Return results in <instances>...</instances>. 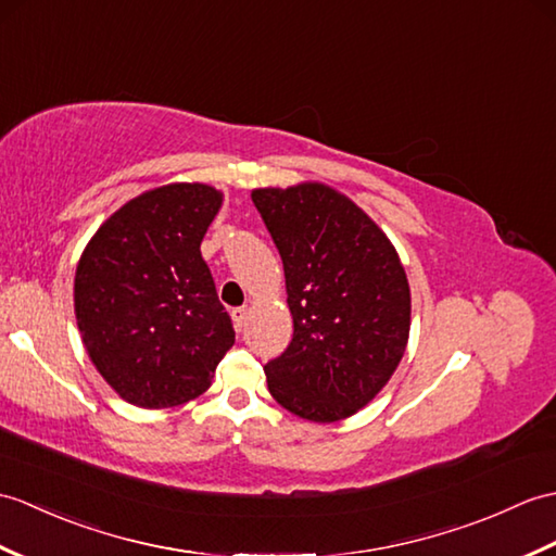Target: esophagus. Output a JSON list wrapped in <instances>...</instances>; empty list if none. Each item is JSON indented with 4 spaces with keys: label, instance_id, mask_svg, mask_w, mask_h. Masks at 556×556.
<instances>
[{
    "label": "esophagus",
    "instance_id": "34e87169",
    "mask_svg": "<svg viewBox=\"0 0 556 556\" xmlns=\"http://www.w3.org/2000/svg\"><path fill=\"white\" fill-rule=\"evenodd\" d=\"M247 315H249L247 307H235V309H231V319H235V327L239 331H241L243 325H247Z\"/></svg>",
    "mask_w": 556,
    "mask_h": 556
}]
</instances>
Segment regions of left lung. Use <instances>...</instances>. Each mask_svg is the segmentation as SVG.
<instances>
[{"instance_id": "8db88e82", "label": "left lung", "mask_w": 556, "mask_h": 556, "mask_svg": "<svg viewBox=\"0 0 556 556\" xmlns=\"http://www.w3.org/2000/svg\"><path fill=\"white\" fill-rule=\"evenodd\" d=\"M287 277L293 339L265 365L279 405L309 421L355 415L391 379L409 337V287L389 237L325 185L255 189Z\"/></svg>"}]
</instances>
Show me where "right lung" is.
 <instances>
[{
    "instance_id": "add662e5",
    "label": "right lung",
    "mask_w": 556,
    "mask_h": 556,
    "mask_svg": "<svg viewBox=\"0 0 556 556\" xmlns=\"http://www.w3.org/2000/svg\"><path fill=\"white\" fill-rule=\"evenodd\" d=\"M223 203L208 185H167L125 203L77 263L75 317L94 367L127 403L201 395L235 345L201 241Z\"/></svg>"
}]
</instances>
